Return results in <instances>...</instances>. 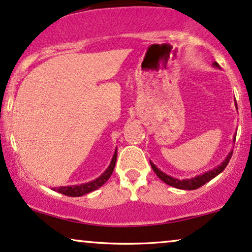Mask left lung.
I'll list each match as a JSON object with an SVG mask.
<instances>
[{
    "instance_id": "8db88e82",
    "label": "left lung",
    "mask_w": 252,
    "mask_h": 252,
    "mask_svg": "<svg viewBox=\"0 0 252 252\" xmlns=\"http://www.w3.org/2000/svg\"><path fill=\"white\" fill-rule=\"evenodd\" d=\"M213 65L217 66V68H220L219 64H218L217 62H214ZM236 108H237V105H236ZM231 156H233V152H230L229 154H228L226 160H224L219 167H217V168H214L213 170H210V172H207V173H204L203 175L196 176V177H193V179H190V180H177L169 175H166V174H163L161 170L158 169L152 162H151V167H152L154 173L157 174V176L159 177L160 180H162L165 183L169 184V186L177 188V189H182V190H196L202 186H204L205 183L209 182V181L214 179L217 175H219V174L227 167Z\"/></svg>"
}]
</instances>
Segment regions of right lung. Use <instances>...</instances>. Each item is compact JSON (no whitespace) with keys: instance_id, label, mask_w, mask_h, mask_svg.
Listing matches in <instances>:
<instances>
[{"instance_id":"1","label":"right lung","mask_w":252,"mask_h":252,"mask_svg":"<svg viewBox=\"0 0 252 252\" xmlns=\"http://www.w3.org/2000/svg\"><path fill=\"white\" fill-rule=\"evenodd\" d=\"M116 157H117V152L114 153V157L112 159V162L105 173L102 174L101 176L98 177V179L92 181V182L85 183V184H80V186H73V187H61V188H53V190L58 191V192L65 194V196H70V197H80L83 194H86L91 191H94L96 189H99L100 187L103 186L110 175L113 174V170L115 168V162H116Z\"/></svg>"}]
</instances>
